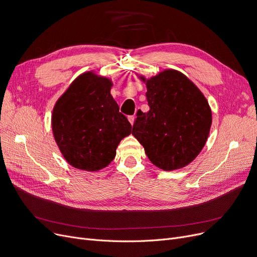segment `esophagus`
<instances>
[{"instance_id":"34e87169","label":"esophagus","mask_w":257,"mask_h":257,"mask_svg":"<svg viewBox=\"0 0 257 257\" xmlns=\"http://www.w3.org/2000/svg\"><path fill=\"white\" fill-rule=\"evenodd\" d=\"M128 119H129V121H130V124L133 125V124H134V119H136V116H134V115H129V116H128Z\"/></svg>"}]
</instances>
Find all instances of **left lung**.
I'll return each mask as SVG.
<instances>
[{
	"label": "left lung",
	"instance_id": "1",
	"mask_svg": "<svg viewBox=\"0 0 257 257\" xmlns=\"http://www.w3.org/2000/svg\"><path fill=\"white\" fill-rule=\"evenodd\" d=\"M150 110H139L132 134L151 163L164 171L181 169L199 155L209 136L211 109L201 90L182 73L165 70L146 79Z\"/></svg>",
	"mask_w": 257,
	"mask_h": 257
}]
</instances>
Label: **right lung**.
Returning <instances> with one entry per match:
<instances>
[{"label":"right lung","instance_id":"right-lung-1","mask_svg":"<svg viewBox=\"0 0 257 257\" xmlns=\"http://www.w3.org/2000/svg\"><path fill=\"white\" fill-rule=\"evenodd\" d=\"M110 79L86 72L78 76L53 108L52 130L64 159L76 169L96 172L115 157L131 124L112 98Z\"/></svg>","mask_w":257,"mask_h":257}]
</instances>
